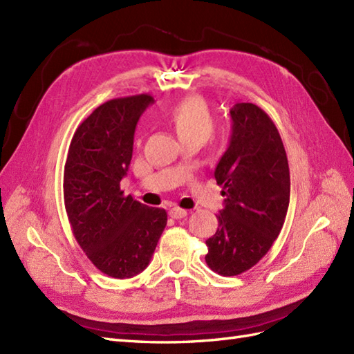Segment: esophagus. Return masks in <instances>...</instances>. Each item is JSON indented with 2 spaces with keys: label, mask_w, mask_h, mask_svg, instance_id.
I'll list each match as a JSON object with an SVG mask.
<instances>
[{
  "label": "esophagus",
  "mask_w": 354,
  "mask_h": 354,
  "mask_svg": "<svg viewBox=\"0 0 354 354\" xmlns=\"http://www.w3.org/2000/svg\"><path fill=\"white\" fill-rule=\"evenodd\" d=\"M169 214L171 218H184L187 216V211L179 207H174L169 211Z\"/></svg>",
  "instance_id": "34e87169"
}]
</instances>
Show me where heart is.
I'll list each match as a JSON object with an SVG mask.
<instances>
[{
    "mask_svg": "<svg viewBox=\"0 0 354 354\" xmlns=\"http://www.w3.org/2000/svg\"><path fill=\"white\" fill-rule=\"evenodd\" d=\"M180 142L187 140H208L214 131V118L207 101L201 96H188L175 104L167 113Z\"/></svg>",
    "mask_w": 354,
    "mask_h": 354,
    "instance_id": "1",
    "label": "heart"
}]
</instances>
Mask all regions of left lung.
<instances>
[{"instance_id": "left-lung-1", "label": "left lung", "mask_w": 354, "mask_h": 354, "mask_svg": "<svg viewBox=\"0 0 354 354\" xmlns=\"http://www.w3.org/2000/svg\"><path fill=\"white\" fill-rule=\"evenodd\" d=\"M231 143L214 171L225 208L205 257L221 276L241 274L266 257L281 234L291 187L282 138L268 114L241 102L231 109Z\"/></svg>"}]
</instances>
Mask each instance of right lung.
<instances>
[{
	"label": "right lung",
	"mask_w": 354,
	"mask_h": 354,
	"mask_svg": "<svg viewBox=\"0 0 354 354\" xmlns=\"http://www.w3.org/2000/svg\"><path fill=\"white\" fill-rule=\"evenodd\" d=\"M153 102L147 93L116 97L80 123L64 164L63 196L80 248L104 274L127 279L143 271L167 225V212L125 196L137 122Z\"/></svg>",
	"instance_id": "add662e5"
}]
</instances>
